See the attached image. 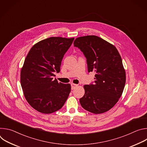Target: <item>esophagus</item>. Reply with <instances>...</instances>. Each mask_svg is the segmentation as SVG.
<instances>
[{
  "label": "esophagus",
  "instance_id": "obj_1",
  "mask_svg": "<svg viewBox=\"0 0 147 147\" xmlns=\"http://www.w3.org/2000/svg\"><path fill=\"white\" fill-rule=\"evenodd\" d=\"M77 86H78V85H77V84H73V83H71V90L75 89L76 87H77Z\"/></svg>",
  "mask_w": 147,
  "mask_h": 147
}]
</instances>
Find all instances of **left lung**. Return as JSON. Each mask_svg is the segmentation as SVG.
<instances>
[{"instance_id": "8db88e82", "label": "left lung", "mask_w": 147, "mask_h": 147, "mask_svg": "<svg viewBox=\"0 0 147 147\" xmlns=\"http://www.w3.org/2000/svg\"><path fill=\"white\" fill-rule=\"evenodd\" d=\"M87 59L88 72L94 71V83L85 85L80 99L81 107L94 114L112 108L122 95L125 72L121 56L112 44L95 35L80 36L74 41Z\"/></svg>"}]
</instances>
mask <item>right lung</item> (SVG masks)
Returning a JSON list of instances; mask_svg holds the SVG:
<instances>
[{
	"label": "right lung",
	"instance_id": "obj_1",
	"mask_svg": "<svg viewBox=\"0 0 147 147\" xmlns=\"http://www.w3.org/2000/svg\"><path fill=\"white\" fill-rule=\"evenodd\" d=\"M74 38L50 37L35 44L21 70L20 81L24 96L34 109L44 114L62 108L71 91L70 84L53 80L59 73L64 55Z\"/></svg>",
	"mask_w": 147,
	"mask_h": 147
}]
</instances>
